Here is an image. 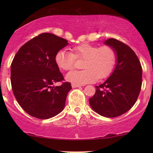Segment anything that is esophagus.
I'll return each instance as SVG.
<instances>
[{"label": "esophagus", "mask_w": 153, "mask_h": 153, "mask_svg": "<svg viewBox=\"0 0 153 153\" xmlns=\"http://www.w3.org/2000/svg\"><path fill=\"white\" fill-rule=\"evenodd\" d=\"M72 87L74 88H79V87H81V85H76V84H74V83H72Z\"/></svg>", "instance_id": "obj_1"}]
</instances>
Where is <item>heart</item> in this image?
<instances>
[{"mask_svg": "<svg viewBox=\"0 0 153 153\" xmlns=\"http://www.w3.org/2000/svg\"><path fill=\"white\" fill-rule=\"evenodd\" d=\"M74 55L65 49L56 53L55 60L58 67L63 70H71L74 68L76 58L85 59L83 70L72 71L66 75L68 81L76 85H84L95 82L109 76L117 62V53L110 46L98 47L89 43H83L73 48Z\"/></svg>", "mask_w": 153, "mask_h": 153, "instance_id": "heart-1", "label": "heart"}]
</instances>
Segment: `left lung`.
<instances>
[{
	"label": "left lung",
	"mask_w": 153,
	"mask_h": 153,
	"mask_svg": "<svg viewBox=\"0 0 153 153\" xmlns=\"http://www.w3.org/2000/svg\"><path fill=\"white\" fill-rule=\"evenodd\" d=\"M104 45L117 53V62L111 76L89 99L92 109L100 116L114 118L129 111L137 102L142 84V68L139 58L130 47L114 38Z\"/></svg>",
	"instance_id": "1"
}]
</instances>
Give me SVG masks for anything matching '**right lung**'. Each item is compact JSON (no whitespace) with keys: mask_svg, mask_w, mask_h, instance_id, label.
Returning a JSON list of instances; mask_svg holds the SVG:
<instances>
[{"mask_svg":"<svg viewBox=\"0 0 153 153\" xmlns=\"http://www.w3.org/2000/svg\"><path fill=\"white\" fill-rule=\"evenodd\" d=\"M69 44L52 33H42L22 46L11 65L12 91L27 114L49 119L64 109L71 83L59 86L63 76L56 63V53Z\"/></svg>","mask_w":153,"mask_h":153,"instance_id":"add662e5","label":"right lung"}]
</instances>
